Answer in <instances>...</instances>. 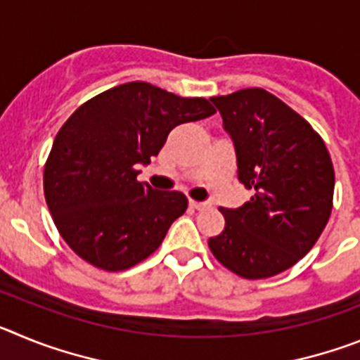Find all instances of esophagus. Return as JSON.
I'll use <instances>...</instances> for the list:
<instances>
[{
	"label": "esophagus",
	"instance_id": "1",
	"mask_svg": "<svg viewBox=\"0 0 360 360\" xmlns=\"http://www.w3.org/2000/svg\"><path fill=\"white\" fill-rule=\"evenodd\" d=\"M189 205L193 209H196V211H202V209H207L211 203L207 202H195V200H189Z\"/></svg>",
	"mask_w": 360,
	"mask_h": 360
}]
</instances>
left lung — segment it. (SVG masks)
I'll return each instance as SVG.
<instances>
[{
  "mask_svg": "<svg viewBox=\"0 0 360 360\" xmlns=\"http://www.w3.org/2000/svg\"><path fill=\"white\" fill-rule=\"evenodd\" d=\"M236 151L238 180L254 191L238 209H219L221 234L209 249L245 279L290 269L319 240L332 212V158L303 117L263 88L212 97Z\"/></svg>",
  "mask_w": 360,
  "mask_h": 360,
  "instance_id": "1",
  "label": "left lung"
}]
</instances>
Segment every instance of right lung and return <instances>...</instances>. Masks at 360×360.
Wrapping results in <instances>:
<instances>
[{"label":"right lung","mask_w":360,"mask_h":360,"mask_svg":"<svg viewBox=\"0 0 360 360\" xmlns=\"http://www.w3.org/2000/svg\"><path fill=\"white\" fill-rule=\"evenodd\" d=\"M214 113L207 98L178 97L142 81L115 86L73 111L43 176L53 224L70 249L110 272L155 252L187 198L136 182V165L157 157L171 129Z\"/></svg>","instance_id":"obj_1"}]
</instances>
